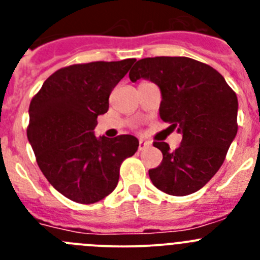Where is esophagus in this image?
<instances>
[{
	"instance_id": "obj_1",
	"label": "esophagus",
	"mask_w": 260,
	"mask_h": 260,
	"mask_svg": "<svg viewBox=\"0 0 260 260\" xmlns=\"http://www.w3.org/2000/svg\"><path fill=\"white\" fill-rule=\"evenodd\" d=\"M151 146V143L146 142V140H140L139 142V151H143V149H146L147 147Z\"/></svg>"
}]
</instances>
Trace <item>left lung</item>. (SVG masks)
<instances>
[{"mask_svg":"<svg viewBox=\"0 0 260 260\" xmlns=\"http://www.w3.org/2000/svg\"><path fill=\"white\" fill-rule=\"evenodd\" d=\"M132 82L148 80L161 91L159 117L182 134L179 148L154 142L162 162L148 171L154 187L173 196L201 189L222 166L237 134L239 102L218 71L185 56L140 59Z\"/></svg>","mask_w":260,"mask_h":260,"instance_id":"8db88e82","label":"left lung"}]
</instances>
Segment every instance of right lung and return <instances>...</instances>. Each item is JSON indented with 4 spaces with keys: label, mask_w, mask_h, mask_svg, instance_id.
Wrapping results in <instances>:
<instances>
[{
    "label": "right lung",
    "mask_w": 260,
    "mask_h": 260,
    "mask_svg": "<svg viewBox=\"0 0 260 260\" xmlns=\"http://www.w3.org/2000/svg\"><path fill=\"white\" fill-rule=\"evenodd\" d=\"M135 59L75 64L52 73L29 106L27 135L37 164L59 193L94 204L117 187L120 166L138 151L133 135L96 137L98 116Z\"/></svg>",
    "instance_id": "add662e5"
}]
</instances>
